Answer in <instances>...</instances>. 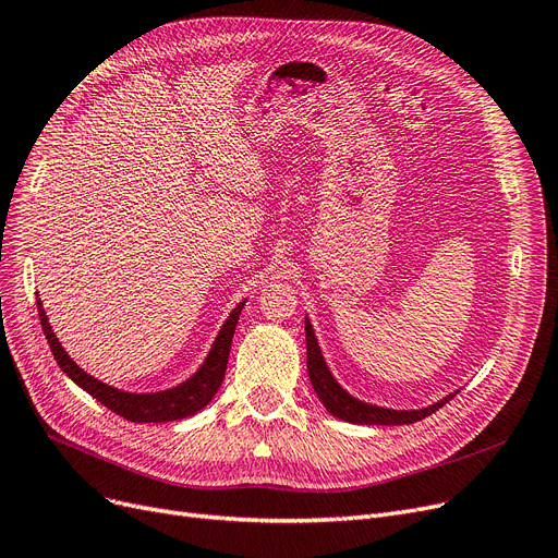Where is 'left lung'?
Wrapping results in <instances>:
<instances>
[{"instance_id": "1", "label": "left lung", "mask_w": 558, "mask_h": 558, "mask_svg": "<svg viewBox=\"0 0 558 558\" xmlns=\"http://www.w3.org/2000/svg\"><path fill=\"white\" fill-rule=\"evenodd\" d=\"M305 344H307V374H310V383L314 387V392H317V397L322 399V403L326 405L330 415L344 420V422L378 424V426L413 424V422H420V420L433 415L435 410L442 408L445 403H449L456 397V392H451L442 401L433 403L428 408H420V410H390V408L365 403V401L351 397L347 390H342L339 383L332 378V374L326 365V360L319 351L317 337H314V330H312L307 319H305Z\"/></svg>"}]
</instances>
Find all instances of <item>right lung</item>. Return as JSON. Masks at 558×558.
I'll use <instances>...</instances> for the list:
<instances>
[{
  "instance_id": "obj_1",
  "label": "right lung",
  "mask_w": 558,
  "mask_h": 558,
  "mask_svg": "<svg viewBox=\"0 0 558 558\" xmlns=\"http://www.w3.org/2000/svg\"><path fill=\"white\" fill-rule=\"evenodd\" d=\"M36 303H38V317H40L45 339H47V344H50V349L54 353V360L59 362V367L63 369V374H68L93 399H98L102 405L113 410L116 415L125 417L130 422H138V424L184 420V417L196 415L198 410H203L211 401V397L219 392V387L223 383L228 357H230V347H232V335H234V328H236V322H239L241 307H244V303H239L230 312V317L223 324L219 337H216V342L211 344V351L205 357L203 367L196 374H193L189 380L173 387V390L153 392V395H132V392L116 390V387H111V385H107L98 378H93L80 365H75L72 357L59 344L57 335L52 332V326H50V322H47V314L43 310L40 299Z\"/></svg>"
}]
</instances>
